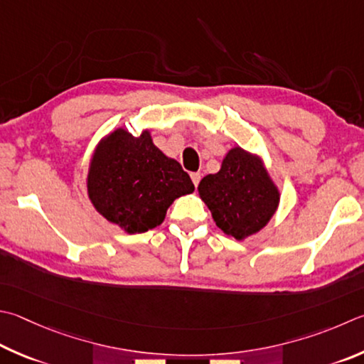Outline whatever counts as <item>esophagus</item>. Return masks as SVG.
Instances as JSON below:
<instances>
[{"instance_id": "obj_1", "label": "esophagus", "mask_w": 364, "mask_h": 364, "mask_svg": "<svg viewBox=\"0 0 364 364\" xmlns=\"http://www.w3.org/2000/svg\"><path fill=\"white\" fill-rule=\"evenodd\" d=\"M200 178H202V175L199 173V171H194V173H191V180H193L196 188H197V184L200 183Z\"/></svg>"}]
</instances>
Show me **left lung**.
I'll return each instance as SVG.
<instances>
[{
  "label": "left lung",
  "instance_id": "1",
  "mask_svg": "<svg viewBox=\"0 0 364 364\" xmlns=\"http://www.w3.org/2000/svg\"><path fill=\"white\" fill-rule=\"evenodd\" d=\"M199 196L224 234L243 240L266 226L280 202V193L257 156L235 146L218 173L202 178Z\"/></svg>",
  "mask_w": 364,
  "mask_h": 364
}]
</instances>
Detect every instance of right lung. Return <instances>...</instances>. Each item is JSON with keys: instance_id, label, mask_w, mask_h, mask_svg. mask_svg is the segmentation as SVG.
<instances>
[{"instance_id": "add662e5", "label": "right lung", "mask_w": 364, "mask_h": 364, "mask_svg": "<svg viewBox=\"0 0 364 364\" xmlns=\"http://www.w3.org/2000/svg\"><path fill=\"white\" fill-rule=\"evenodd\" d=\"M193 191L189 175L154 146L148 130L134 136L116 129L92 156L89 199L98 213L127 234L159 226L173 200Z\"/></svg>"}]
</instances>
